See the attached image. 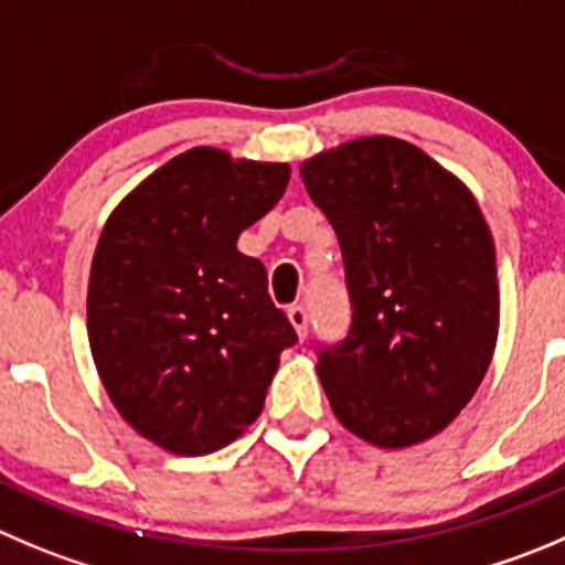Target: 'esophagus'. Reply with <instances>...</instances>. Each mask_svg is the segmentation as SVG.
Listing matches in <instances>:
<instances>
[{
  "mask_svg": "<svg viewBox=\"0 0 565 565\" xmlns=\"http://www.w3.org/2000/svg\"><path fill=\"white\" fill-rule=\"evenodd\" d=\"M288 321H291L294 330H297L299 341H305V338H308V321H310L308 310H305L302 305H291V308H288Z\"/></svg>",
  "mask_w": 565,
  "mask_h": 565,
  "instance_id": "34e87169",
  "label": "esophagus"
}]
</instances>
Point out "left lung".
<instances>
[{"instance_id":"obj_1","label":"left lung","mask_w":565,"mask_h":565,"mask_svg":"<svg viewBox=\"0 0 565 565\" xmlns=\"http://www.w3.org/2000/svg\"><path fill=\"white\" fill-rule=\"evenodd\" d=\"M341 244L349 335L319 349L338 422L383 449L449 427L480 388L499 335L497 249L469 188L391 136L299 166Z\"/></svg>"}]
</instances>
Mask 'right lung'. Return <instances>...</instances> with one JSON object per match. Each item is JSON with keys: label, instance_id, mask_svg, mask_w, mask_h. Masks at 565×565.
Returning a JSON list of instances; mask_svg holds the SVG:
<instances>
[{"label": "right lung", "instance_id": "1", "mask_svg": "<svg viewBox=\"0 0 565 565\" xmlns=\"http://www.w3.org/2000/svg\"><path fill=\"white\" fill-rule=\"evenodd\" d=\"M288 163L224 149L177 154L118 202L88 279V341L107 396L138 435L185 458L260 416L297 343L238 235L286 193Z\"/></svg>", "mask_w": 565, "mask_h": 565}]
</instances>
